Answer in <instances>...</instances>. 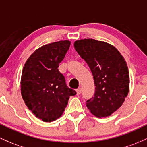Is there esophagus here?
Listing matches in <instances>:
<instances>
[{
	"mask_svg": "<svg viewBox=\"0 0 147 147\" xmlns=\"http://www.w3.org/2000/svg\"><path fill=\"white\" fill-rule=\"evenodd\" d=\"M76 92H77V95H80L81 92H82V89H81V88H79L78 89H77V90H76Z\"/></svg>",
	"mask_w": 147,
	"mask_h": 147,
	"instance_id": "obj_1",
	"label": "esophagus"
}]
</instances>
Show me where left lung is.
<instances>
[{"instance_id":"left-lung-1","label":"left lung","mask_w":147,"mask_h":147,"mask_svg":"<svg viewBox=\"0 0 147 147\" xmlns=\"http://www.w3.org/2000/svg\"><path fill=\"white\" fill-rule=\"evenodd\" d=\"M76 51L90 68L95 86L94 97L86 101L91 113L110 116L122 105L129 90L127 64L113 45L88 38L76 41Z\"/></svg>"}]
</instances>
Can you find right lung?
Instances as JSON below:
<instances>
[{
	"label": "right lung",
	"instance_id": "right-lung-1",
	"mask_svg": "<svg viewBox=\"0 0 147 147\" xmlns=\"http://www.w3.org/2000/svg\"><path fill=\"white\" fill-rule=\"evenodd\" d=\"M70 45L67 40L43 45L32 54L23 67L22 97L28 109L43 122L60 117L70 96L76 95L58 69Z\"/></svg>",
	"mask_w": 147,
	"mask_h": 147
}]
</instances>
